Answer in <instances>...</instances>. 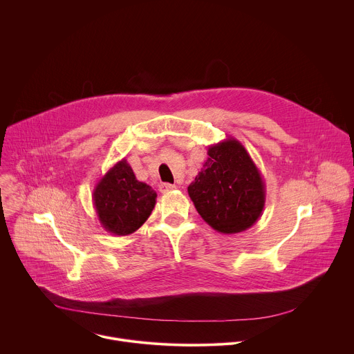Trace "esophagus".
I'll return each instance as SVG.
<instances>
[{
    "label": "esophagus",
    "instance_id": "1",
    "mask_svg": "<svg viewBox=\"0 0 354 354\" xmlns=\"http://www.w3.org/2000/svg\"><path fill=\"white\" fill-rule=\"evenodd\" d=\"M176 186L175 185H171V183H161L160 185V192L161 193H171L172 190H175Z\"/></svg>",
    "mask_w": 354,
    "mask_h": 354
}]
</instances>
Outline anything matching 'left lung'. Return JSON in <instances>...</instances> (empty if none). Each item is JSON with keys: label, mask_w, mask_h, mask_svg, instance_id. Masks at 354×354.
<instances>
[{"label": "left lung", "mask_w": 354, "mask_h": 354, "mask_svg": "<svg viewBox=\"0 0 354 354\" xmlns=\"http://www.w3.org/2000/svg\"><path fill=\"white\" fill-rule=\"evenodd\" d=\"M207 156L187 187L197 213L221 234L250 228L261 218L266 201L261 171L234 137L210 145Z\"/></svg>", "instance_id": "obj_1"}]
</instances>
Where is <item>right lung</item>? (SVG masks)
Wrapping results in <instances>:
<instances>
[{
    "label": "right lung",
    "mask_w": 354,
    "mask_h": 354,
    "mask_svg": "<svg viewBox=\"0 0 354 354\" xmlns=\"http://www.w3.org/2000/svg\"><path fill=\"white\" fill-rule=\"evenodd\" d=\"M92 200L100 225L113 235L123 236L147 221L157 203V193L149 185L137 180L123 158L99 179Z\"/></svg>",
    "instance_id": "1"
}]
</instances>
